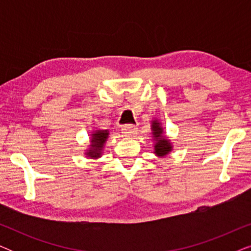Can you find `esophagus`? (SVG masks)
Masks as SVG:
<instances>
[{
	"instance_id": "1",
	"label": "esophagus",
	"mask_w": 251,
	"mask_h": 251,
	"mask_svg": "<svg viewBox=\"0 0 251 251\" xmlns=\"http://www.w3.org/2000/svg\"><path fill=\"white\" fill-rule=\"evenodd\" d=\"M121 131H122L123 135L129 137V136L136 135L138 130H137V126H133V125H126V126H122Z\"/></svg>"
}]
</instances>
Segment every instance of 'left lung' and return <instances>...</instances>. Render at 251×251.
I'll return each instance as SVG.
<instances>
[{"label": "left lung", "mask_w": 251, "mask_h": 251, "mask_svg": "<svg viewBox=\"0 0 251 251\" xmlns=\"http://www.w3.org/2000/svg\"><path fill=\"white\" fill-rule=\"evenodd\" d=\"M153 137L155 139V145H154V153L159 156H164L170 152L173 146L169 140L163 135V128L157 121H153L152 123Z\"/></svg>", "instance_id": "obj_1"}]
</instances>
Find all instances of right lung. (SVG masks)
I'll return each instance as SVG.
<instances>
[{
	"label": "right lung",
	"mask_w": 251,
	"mask_h": 251,
	"mask_svg": "<svg viewBox=\"0 0 251 251\" xmlns=\"http://www.w3.org/2000/svg\"><path fill=\"white\" fill-rule=\"evenodd\" d=\"M108 137L107 130H98L92 133L91 137V146L89 152H87V155L90 157H94V159H97L101 155L102 147H104V144Z\"/></svg>",
	"instance_id": "1"
}]
</instances>
